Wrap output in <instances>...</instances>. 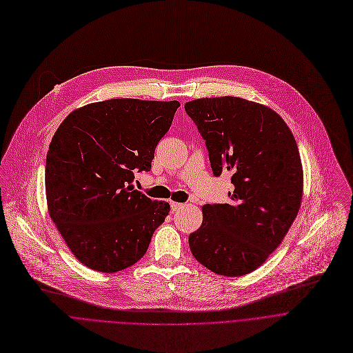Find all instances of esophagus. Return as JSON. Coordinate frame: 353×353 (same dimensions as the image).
<instances>
[{"label": "esophagus", "mask_w": 353, "mask_h": 353, "mask_svg": "<svg viewBox=\"0 0 353 353\" xmlns=\"http://www.w3.org/2000/svg\"><path fill=\"white\" fill-rule=\"evenodd\" d=\"M170 204H171V210H172V211H178L179 208L183 207V204H182V203H178V201H171Z\"/></svg>", "instance_id": "esophagus-1"}]
</instances>
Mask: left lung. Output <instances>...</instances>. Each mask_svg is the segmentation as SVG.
<instances>
[{"label": "left lung", "instance_id": "8db88e82", "mask_svg": "<svg viewBox=\"0 0 353 353\" xmlns=\"http://www.w3.org/2000/svg\"><path fill=\"white\" fill-rule=\"evenodd\" d=\"M185 111L205 140L216 176L231 172L230 203L201 207L203 223L189 235L194 259L216 274L254 271L283 242L303 194L296 140L274 110L241 97H204Z\"/></svg>", "mask_w": 353, "mask_h": 353}]
</instances>
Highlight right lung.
<instances>
[{
	"label": "right lung",
	"mask_w": 353,
	"mask_h": 353,
	"mask_svg": "<svg viewBox=\"0 0 353 353\" xmlns=\"http://www.w3.org/2000/svg\"><path fill=\"white\" fill-rule=\"evenodd\" d=\"M179 101L111 99L70 112L46 160L48 214L86 267L117 272L142 259L170 213L167 201L133 190L149 171Z\"/></svg>",
	"instance_id": "obj_1"
}]
</instances>
